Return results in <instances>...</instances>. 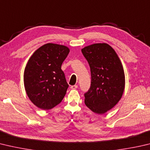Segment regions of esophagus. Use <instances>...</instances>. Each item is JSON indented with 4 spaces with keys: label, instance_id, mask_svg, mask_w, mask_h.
Instances as JSON below:
<instances>
[{
    "label": "esophagus",
    "instance_id": "1",
    "mask_svg": "<svg viewBox=\"0 0 150 150\" xmlns=\"http://www.w3.org/2000/svg\"><path fill=\"white\" fill-rule=\"evenodd\" d=\"M70 88H71V89H76V88H78V86L77 85H72V86H70Z\"/></svg>",
    "mask_w": 150,
    "mask_h": 150
}]
</instances>
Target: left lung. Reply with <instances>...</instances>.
<instances>
[{
  "label": "left lung",
  "mask_w": 150,
  "mask_h": 150,
  "mask_svg": "<svg viewBox=\"0 0 150 150\" xmlns=\"http://www.w3.org/2000/svg\"><path fill=\"white\" fill-rule=\"evenodd\" d=\"M91 73L88 91L84 94L90 110L103 114L120 100L125 88V74L115 50L105 43H98L81 50Z\"/></svg>",
  "instance_id": "1"
}]
</instances>
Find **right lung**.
Returning a JSON list of instances; mask_svg holds the SVG:
<instances>
[{"label": "right lung", "mask_w": 150, "mask_h": 150, "mask_svg": "<svg viewBox=\"0 0 150 150\" xmlns=\"http://www.w3.org/2000/svg\"><path fill=\"white\" fill-rule=\"evenodd\" d=\"M69 52L63 45L48 43L35 52L24 71V85L30 100L42 110L60 103L69 86L61 67Z\"/></svg>", "instance_id": "obj_1"}]
</instances>
